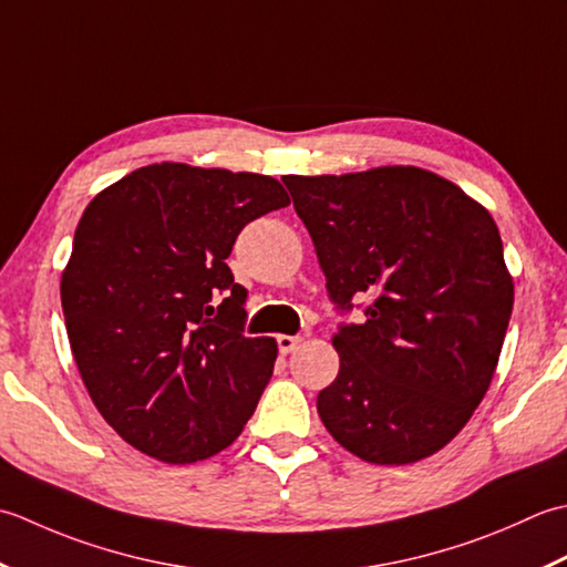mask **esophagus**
<instances>
[{
  "mask_svg": "<svg viewBox=\"0 0 567 567\" xmlns=\"http://www.w3.org/2000/svg\"><path fill=\"white\" fill-rule=\"evenodd\" d=\"M276 342H279V352L288 354V352H293L298 348L300 338H298V334H279V338H276Z\"/></svg>",
  "mask_w": 567,
  "mask_h": 567,
  "instance_id": "34e87169",
  "label": "esophagus"
}]
</instances>
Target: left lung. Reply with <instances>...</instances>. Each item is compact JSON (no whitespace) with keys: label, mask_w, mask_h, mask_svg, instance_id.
I'll list each match as a JSON object with an SVG mask.
<instances>
[{"label":"left lung","mask_w":567,"mask_h":567,"mask_svg":"<svg viewBox=\"0 0 567 567\" xmlns=\"http://www.w3.org/2000/svg\"><path fill=\"white\" fill-rule=\"evenodd\" d=\"M342 322L340 372L318 394L330 435L374 465H409L462 431L489 389L514 284L492 215L431 171L284 176Z\"/></svg>","instance_id":"1"}]
</instances>
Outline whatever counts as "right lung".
Instances as JSON below:
<instances>
[{"label":"right lung","mask_w":567,"mask_h":567,"mask_svg":"<svg viewBox=\"0 0 567 567\" xmlns=\"http://www.w3.org/2000/svg\"><path fill=\"white\" fill-rule=\"evenodd\" d=\"M288 203L271 176L166 161L85 207L61 279L68 340L102 419L144 455L213 457L251 419L279 350L247 338V288L225 259Z\"/></svg>","instance_id":"add662e5"}]
</instances>
